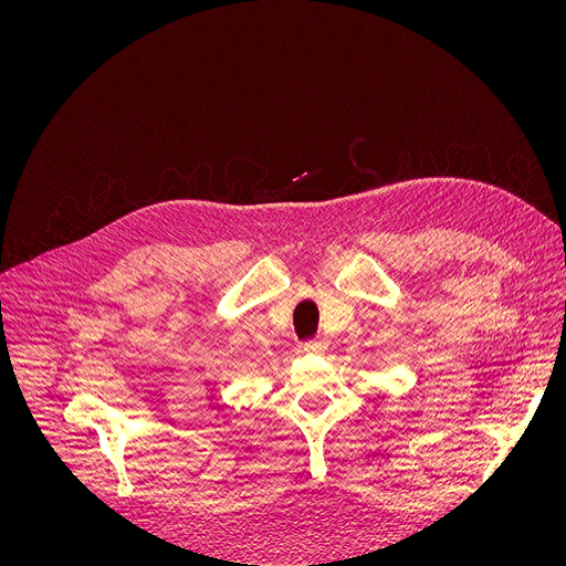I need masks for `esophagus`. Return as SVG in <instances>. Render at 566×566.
I'll use <instances>...</instances> for the list:
<instances>
[{"label": "esophagus", "instance_id": "34e87169", "mask_svg": "<svg viewBox=\"0 0 566 566\" xmlns=\"http://www.w3.org/2000/svg\"><path fill=\"white\" fill-rule=\"evenodd\" d=\"M304 352H310V354H325V352H327V343H325L323 338H312V340L304 343Z\"/></svg>", "mask_w": 566, "mask_h": 566}]
</instances>
